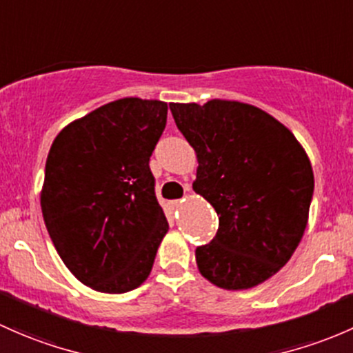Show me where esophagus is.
<instances>
[{
    "label": "esophagus",
    "mask_w": 353,
    "mask_h": 353,
    "mask_svg": "<svg viewBox=\"0 0 353 353\" xmlns=\"http://www.w3.org/2000/svg\"><path fill=\"white\" fill-rule=\"evenodd\" d=\"M185 190L188 192V190H190V188L187 187V188H185ZM180 203H181V201H172V205H173V207H178V205H180Z\"/></svg>",
    "instance_id": "obj_1"
}]
</instances>
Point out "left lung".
<instances>
[{
  "mask_svg": "<svg viewBox=\"0 0 353 353\" xmlns=\"http://www.w3.org/2000/svg\"><path fill=\"white\" fill-rule=\"evenodd\" d=\"M170 110L197 154L192 187L219 216L212 241L195 250L199 272L228 290L261 284L289 261L306 230L314 190L306 151L253 105L210 100Z\"/></svg>",
  "mask_w": 353,
  "mask_h": 353,
  "instance_id": "left-lung-1",
  "label": "left lung"
}]
</instances>
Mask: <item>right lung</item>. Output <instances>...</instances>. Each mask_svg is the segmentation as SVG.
<instances>
[{
	"label": "right lung",
	"instance_id": "obj_1",
	"mask_svg": "<svg viewBox=\"0 0 353 353\" xmlns=\"http://www.w3.org/2000/svg\"><path fill=\"white\" fill-rule=\"evenodd\" d=\"M166 114L165 101L121 98L69 123L50 146L43 223L71 274L98 292L143 284L168 232L150 168Z\"/></svg>",
	"mask_w": 353,
	"mask_h": 353
}]
</instances>
